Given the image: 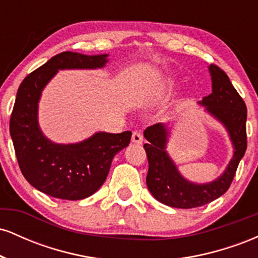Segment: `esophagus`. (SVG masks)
Here are the masks:
<instances>
[{
  "label": "esophagus",
  "instance_id": "1",
  "mask_svg": "<svg viewBox=\"0 0 258 258\" xmlns=\"http://www.w3.org/2000/svg\"><path fill=\"white\" fill-rule=\"evenodd\" d=\"M132 142L136 144H142L143 143V136L141 135V132H133L132 133Z\"/></svg>",
  "mask_w": 258,
  "mask_h": 258
}]
</instances>
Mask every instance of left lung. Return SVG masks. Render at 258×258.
Segmentation results:
<instances>
[{
  "instance_id": "1",
  "label": "left lung",
  "mask_w": 258,
  "mask_h": 258,
  "mask_svg": "<svg viewBox=\"0 0 258 258\" xmlns=\"http://www.w3.org/2000/svg\"><path fill=\"white\" fill-rule=\"evenodd\" d=\"M212 93L198 102L207 114L220 121L233 144V158L220 177L207 183H194L179 172L166 148L170 128L166 123H155L144 131V144L149 170L147 185L156 200L177 209L204 206L223 195L230 186L239 162L246 150V105L230 82L227 74L211 64L209 67Z\"/></svg>"
}]
</instances>
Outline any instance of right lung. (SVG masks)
Wrapping results in <instances>:
<instances>
[{
    "label": "right lung",
    "mask_w": 258,
    "mask_h": 258,
    "mask_svg": "<svg viewBox=\"0 0 258 258\" xmlns=\"http://www.w3.org/2000/svg\"><path fill=\"white\" fill-rule=\"evenodd\" d=\"M108 54L63 52L29 74L17 92L10 132L23 176L37 190L64 200L91 197L105 182L111 161L131 141L132 133L97 132L79 143L52 142L38 125L43 88L59 70L100 69Z\"/></svg>",
    "instance_id": "obj_1"
}]
</instances>
